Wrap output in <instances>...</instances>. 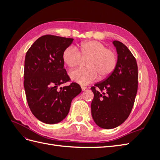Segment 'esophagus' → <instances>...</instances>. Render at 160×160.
<instances>
[{
    "mask_svg": "<svg viewBox=\"0 0 160 160\" xmlns=\"http://www.w3.org/2000/svg\"><path fill=\"white\" fill-rule=\"evenodd\" d=\"M87 89H88V88H86V87H85V86H81V89H82V91H85V90H86Z\"/></svg>",
    "mask_w": 160,
    "mask_h": 160,
    "instance_id": "obj_1",
    "label": "esophagus"
}]
</instances>
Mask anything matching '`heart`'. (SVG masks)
Wrapping results in <instances>:
<instances>
[{
  "mask_svg": "<svg viewBox=\"0 0 160 160\" xmlns=\"http://www.w3.org/2000/svg\"><path fill=\"white\" fill-rule=\"evenodd\" d=\"M88 57L85 61L86 68H79L70 72L72 81L82 85H88L97 79L109 77L117 65V55L111 49H107L102 42L88 41L81 42L76 49L69 47L62 52V59L69 68L79 64L81 57Z\"/></svg>",
  "mask_w": 160,
  "mask_h": 160,
  "instance_id": "1",
  "label": "heart"
}]
</instances>
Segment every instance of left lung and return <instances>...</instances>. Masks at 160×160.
<instances>
[{"instance_id": "obj_1", "label": "left lung", "mask_w": 160, "mask_h": 160, "mask_svg": "<svg viewBox=\"0 0 160 160\" xmlns=\"http://www.w3.org/2000/svg\"><path fill=\"white\" fill-rule=\"evenodd\" d=\"M118 53L113 72L91 89L94 93L91 115L95 123L103 129L122 124L132 111L138 91V71L135 58L123 43L113 41Z\"/></svg>"}]
</instances>
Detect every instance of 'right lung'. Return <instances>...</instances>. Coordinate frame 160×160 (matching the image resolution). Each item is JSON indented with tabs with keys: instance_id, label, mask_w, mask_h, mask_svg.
Wrapping results in <instances>:
<instances>
[{
	"instance_id": "add662e5",
	"label": "right lung",
	"mask_w": 160,
	"mask_h": 160,
	"mask_svg": "<svg viewBox=\"0 0 160 160\" xmlns=\"http://www.w3.org/2000/svg\"><path fill=\"white\" fill-rule=\"evenodd\" d=\"M73 38L44 35L27 52L24 69V88L31 112L41 122L55 124L68 115L72 99L81 92L72 83L58 89L70 80L63 68L62 54Z\"/></svg>"
}]
</instances>
